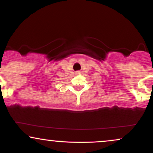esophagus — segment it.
Here are the masks:
<instances>
[{
    "label": "esophagus",
    "instance_id": "34e87169",
    "mask_svg": "<svg viewBox=\"0 0 153 153\" xmlns=\"http://www.w3.org/2000/svg\"><path fill=\"white\" fill-rule=\"evenodd\" d=\"M80 71H76L75 72V74H80Z\"/></svg>",
    "mask_w": 153,
    "mask_h": 153
}]
</instances>
